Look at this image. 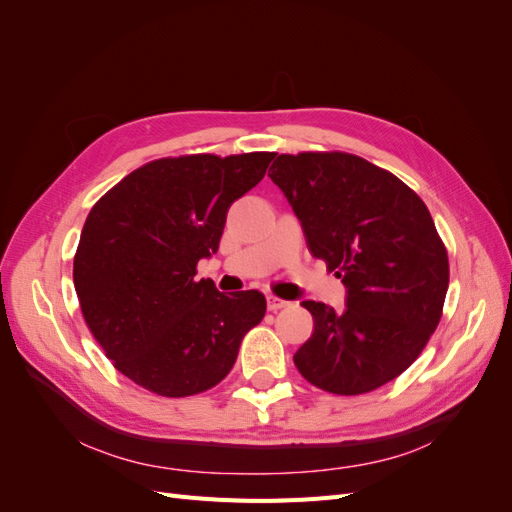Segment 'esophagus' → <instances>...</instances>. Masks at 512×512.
Listing matches in <instances>:
<instances>
[{"mask_svg":"<svg viewBox=\"0 0 512 512\" xmlns=\"http://www.w3.org/2000/svg\"><path fill=\"white\" fill-rule=\"evenodd\" d=\"M290 303L284 301V299H277V297H267V307L271 309V312H277V309H284L288 307Z\"/></svg>","mask_w":512,"mask_h":512,"instance_id":"esophagus-1","label":"esophagus"}]
</instances>
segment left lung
<instances>
[{
	"mask_svg": "<svg viewBox=\"0 0 512 512\" xmlns=\"http://www.w3.org/2000/svg\"><path fill=\"white\" fill-rule=\"evenodd\" d=\"M269 177L299 218L309 252L346 286L344 312L301 303L314 333L294 365L335 395L395 380L436 331L448 290V256L425 203L350 153H282Z\"/></svg>",
	"mask_w": 512,
	"mask_h": 512,
	"instance_id": "1",
	"label": "left lung"
}]
</instances>
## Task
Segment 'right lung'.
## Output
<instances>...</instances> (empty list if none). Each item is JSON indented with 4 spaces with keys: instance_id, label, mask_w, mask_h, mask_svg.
I'll return each mask as SVG.
<instances>
[{
    "instance_id": "right-lung-1",
    "label": "right lung",
    "mask_w": 512,
    "mask_h": 512,
    "mask_svg": "<svg viewBox=\"0 0 512 512\" xmlns=\"http://www.w3.org/2000/svg\"><path fill=\"white\" fill-rule=\"evenodd\" d=\"M275 153L164 158L136 168L89 211L74 288L89 331L123 376L164 397L226 378L265 294H224L196 280L220 247L230 205L265 177Z\"/></svg>"
}]
</instances>
